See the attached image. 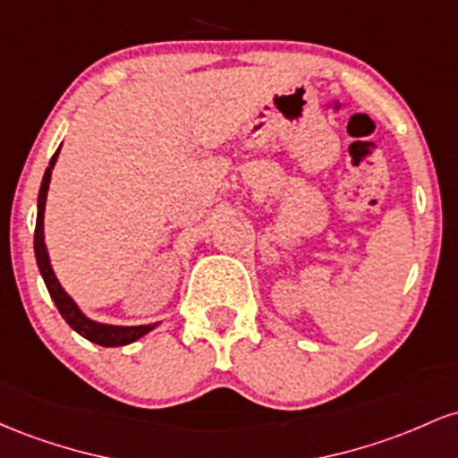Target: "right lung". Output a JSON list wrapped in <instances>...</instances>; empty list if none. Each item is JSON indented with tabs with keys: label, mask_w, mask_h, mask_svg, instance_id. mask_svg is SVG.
<instances>
[{
	"label": "right lung",
	"mask_w": 458,
	"mask_h": 458,
	"mask_svg": "<svg viewBox=\"0 0 458 458\" xmlns=\"http://www.w3.org/2000/svg\"><path fill=\"white\" fill-rule=\"evenodd\" d=\"M60 151V148H58ZM58 151L54 153L51 157L47 171L43 174V183H40L38 190V214H36V229H34V255H36V264H38L40 275H43L45 285H47L51 301L55 302L58 307L60 316L64 318L66 325H69L73 331L80 333L81 337H86L89 342L99 344V346L112 348V346H125V344H131L136 340H140L145 333L156 328V325H142V327H112V325H99V322H92L84 316L71 296H66V292L60 287L58 279H55L54 270L49 266V257H47V249H45V240H43V214H45V201H47V188H49V179H51V168H54L55 157H58Z\"/></svg>",
	"instance_id": "right-lung-1"
}]
</instances>
